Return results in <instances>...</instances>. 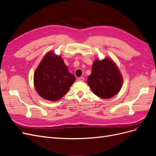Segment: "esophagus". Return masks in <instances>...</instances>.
Returning <instances> with one entry per match:
<instances>
[{"label":"esophagus","instance_id":"esophagus-1","mask_svg":"<svg viewBox=\"0 0 156 156\" xmlns=\"http://www.w3.org/2000/svg\"><path fill=\"white\" fill-rule=\"evenodd\" d=\"M84 80V78L83 77H79L78 78V81H83Z\"/></svg>","mask_w":156,"mask_h":156}]
</instances>
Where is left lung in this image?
<instances>
[{
    "label": "left lung",
    "mask_w": 156,
    "mask_h": 156,
    "mask_svg": "<svg viewBox=\"0 0 156 156\" xmlns=\"http://www.w3.org/2000/svg\"><path fill=\"white\" fill-rule=\"evenodd\" d=\"M87 83L94 94L100 98L108 99L120 91L122 77L111 59L96 60L93 64L92 73L88 77Z\"/></svg>",
    "instance_id": "obj_1"
}]
</instances>
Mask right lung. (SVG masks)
<instances>
[{
  "label": "right lung",
  "instance_id": "1",
  "mask_svg": "<svg viewBox=\"0 0 156 156\" xmlns=\"http://www.w3.org/2000/svg\"><path fill=\"white\" fill-rule=\"evenodd\" d=\"M75 77L59 56L49 52L42 59L34 75L37 92L47 100L55 101L66 94L74 83Z\"/></svg>",
  "mask_w": 156,
  "mask_h": 156
}]
</instances>
